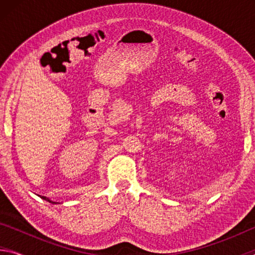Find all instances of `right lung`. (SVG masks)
I'll list each match as a JSON object with an SVG mask.
<instances>
[{
	"label": "right lung",
	"mask_w": 255,
	"mask_h": 255,
	"mask_svg": "<svg viewBox=\"0 0 255 255\" xmlns=\"http://www.w3.org/2000/svg\"><path fill=\"white\" fill-rule=\"evenodd\" d=\"M40 198H41V199H44V200H47L48 202H50V204H56L55 201H51V200H49V199H48V198H46V197H44V196H41Z\"/></svg>",
	"instance_id": "obj_1"
}]
</instances>
